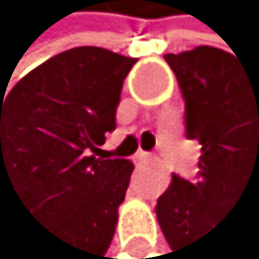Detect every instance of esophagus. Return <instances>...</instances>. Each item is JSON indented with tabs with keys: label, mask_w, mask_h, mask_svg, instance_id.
Returning <instances> with one entry per match:
<instances>
[{
	"label": "esophagus",
	"mask_w": 259,
	"mask_h": 259,
	"mask_svg": "<svg viewBox=\"0 0 259 259\" xmlns=\"http://www.w3.org/2000/svg\"><path fill=\"white\" fill-rule=\"evenodd\" d=\"M151 156H149V153H147V151H138L136 153V162H145V160H149Z\"/></svg>",
	"instance_id": "esophagus-1"
}]
</instances>
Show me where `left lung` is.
Wrapping results in <instances>:
<instances>
[{
	"mask_svg": "<svg viewBox=\"0 0 259 259\" xmlns=\"http://www.w3.org/2000/svg\"><path fill=\"white\" fill-rule=\"evenodd\" d=\"M186 99V134L199 140V182L173 175L156 205L175 259L210 249L225 214L255 197L259 203V66L217 47L166 54Z\"/></svg>",
	"mask_w": 259,
	"mask_h": 259,
	"instance_id": "8db88e82",
	"label": "left lung"
}]
</instances>
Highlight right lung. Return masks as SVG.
<instances>
[{
  "instance_id": "obj_1",
  "label": "right lung",
  "mask_w": 259,
  "mask_h": 259,
  "mask_svg": "<svg viewBox=\"0 0 259 259\" xmlns=\"http://www.w3.org/2000/svg\"><path fill=\"white\" fill-rule=\"evenodd\" d=\"M134 58L75 47L38 64L0 99V190L58 240L62 259H101L134 164L97 145L116 127Z\"/></svg>"
}]
</instances>
